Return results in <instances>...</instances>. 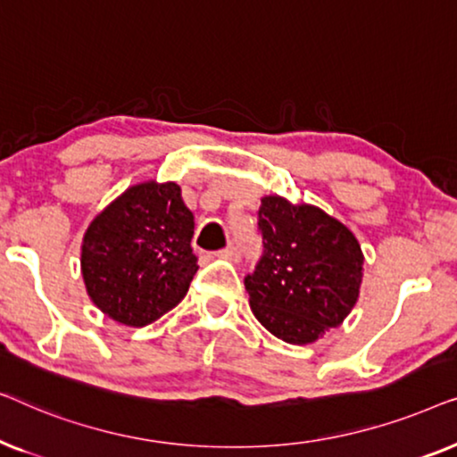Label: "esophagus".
Masks as SVG:
<instances>
[{"label":"esophagus","mask_w":457,"mask_h":457,"mask_svg":"<svg viewBox=\"0 0 457 457\" xmlns=\"http://www.w3.org/2000/svg\"><path fill=\"white\" fill-rule=\"evenodd\" d=\"M218 258H224V260H233V262H237L239 260V247L237 245H228V247H224V249H220V252L216 253Z\"/></svg>","instance_id":"obj_1"}]
</instances>
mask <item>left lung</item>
<instances>
[{
    "instance_id": "8db88e82",
    "label": "left lung",
    "mask_w": 457,
    "mask_h": 457,
    "mask_svg": "<svg viewBox=\"0 0 457 457\" xmlns=\"http://www.w3.org/2000/svg\"><path fill=\"white\" fill-rule=\"evenodd\" d=\"M258 230L264 253L245 289L262 327L293 345L339 327L358 302L364 264L352 230L316 205L278 195L262 199Z\"/></svg>"
}]
</instances>
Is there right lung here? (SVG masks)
I'll return each instance as SVG.
<instances>
[{
  "mask_svg": "<svg viewBox=\"0 0 457 457\" xmlns=\"http://www.w3.org/2000/svg\"><path fill=\"white\" fill-rule=\"evenodd\" d=\"M193 228L177 183L129 187L83 237L80 270L91 302L112 320L135 328L170 312L199 268Z\"/></svg>",
  "mask_w": 457,
  "mask_h": 457,
  "instance_id": "1",
  "label": "right lung"
}]
</instances>
